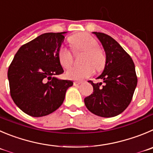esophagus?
<instances>
[{
	"mask_svg": "<svg viewBox=\"0 0 153 153\" xmlns=\"http://www.w3.org/2000/svg\"><path fill=\"white\" fill-rule=\"evenodd\" d=\"M74 86H79L81 85V82L80 81H74Z\"/></svg>",
	"mask_w": 153,
	"mask_h": 153,
	"instance_id": "esophagus-1",
	"label": "esophagus"
}]
</instances>
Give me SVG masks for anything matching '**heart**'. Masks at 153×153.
I'll return each instance as SVG.
<instances>
[{
  "instance_id": "obj_1",
  "label": "heart",
  "mask_w": 153,
  "mask_h": 153,
  "mask_svg": "<svg viewBox=\"0 0 153 153\" xmlns=\"http://www.w3.org/2000/svg\"><path fill=\"white\" fill-rule=\"evenodd\" d=\"M68 42L75 52H83L81 62L83 65L70 68L65 73L67 78L75 81H82L93 75L94 71L101 70L105 64L103 51L97 47V41L88 33H78L70 37ZM58 58L63 68H68L72 64V53L66 48L62 47L58 51Z\"/></svg>"
}]
</instances>
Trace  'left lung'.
Wrapping results in <instances>:
<instances>
[{
	"label": "left lung",
	"instance_id": "left-lung-1",
	"mask_svg": "<svg viewBox=\"0 0 153 153\" xmlns=\"http://www.w3.org/2000/svg\"><path fill=\"white\" fill-rule=\"evenodd\" d=\"M102 44L105 53V65L98 77L104 85L89 81L94 92L85 98L88 110L98 116L110 118L126 109L137 84L135 65L129 54L109 35L93 32Z\"/></svg>",
	"mask_w": 153,
	"mask_h": 153
}]
</instances>
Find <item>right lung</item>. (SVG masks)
Returning <instances> with one entry per match:
<instances>
[{
	"instance_id": "1",
	"label": "right lung",
	"mask_w": 153,
	"mask_h": 153,
	"mask_svg": "<svg viewBox=\"0 0 153 153\" xmlns=\"http://www.w3.org/2000/svg\"><path fill=\"white\" fill-rule=\"evenodd\" d=\"M44 33L23 44L8 68L10 96L16 105L27 115L45 116L63 102L65 92L73 82L61 80L63 73L58 51L64 34Z\"/></svg>"
}]
</instances>
